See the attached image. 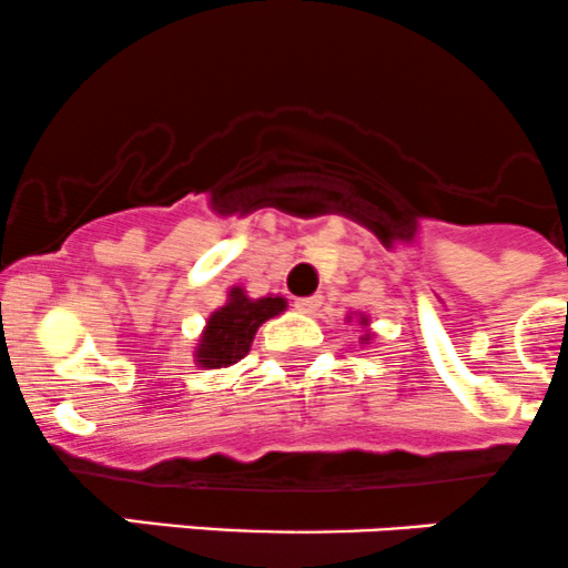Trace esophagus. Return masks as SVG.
Returning a JSON list of instances; mask_svg holds the SVG:
<instances>
[{
	"mask_svg": "<svg viewBox=\"0 0 568 568\" xmlns=\"http://www.w3.org/2000/svg\"><path fill=\"white\" fill-rule=\"evenodd\" d=\"M317 306H320V295L297 297V301H295V308H297V312H303V314H314V312H317Z\"/></svg>",
	"mask_w": 568,
	"mask_h": 568,
	"instance_id": "34e87169",
	"label": "esophagus"
}]
</instances>
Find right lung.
Returning a JSON list of instances; mask_svg holds the SVG:
<instances>
[{"instance_id":"add662e5","label":"right lung","mask_w":568,"mask_h":568,"mask_svg":"<svg viewBox=\"0 0 568 568\" xmlns=\"http://www.w3.org/2000/svg\"><path fill=\"white\" fill-rule=\"evenodd\" d=\"M284 297L251 301L240 286H234L226 306L217 308L210 317V323H206L204 336H201L199 362L210 369L237 364L251 351L256 328L265 320H271L273 314L284 312Z\"/></svg>"}]
</instances>
